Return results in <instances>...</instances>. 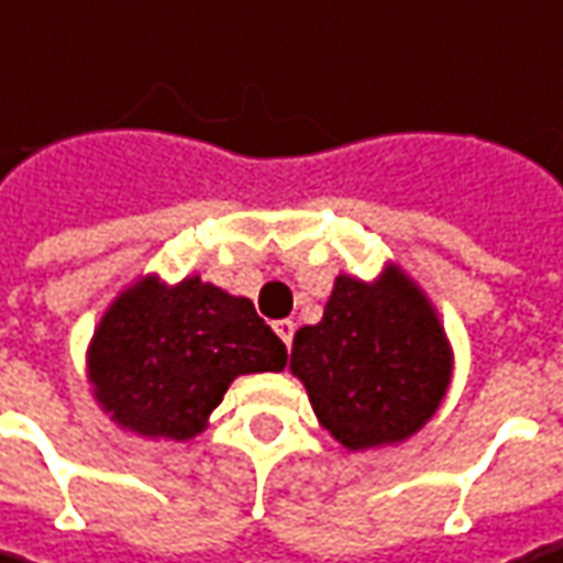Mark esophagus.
Instances as JSON below:
<instances>
[{"label":"esophagus","instance_id":"obj_1","mask_svg":"<svg viewBox=\"0 0 563 563\" xmlns=\"http://www.w3.org/2000/svg\"><path fill=\"white\" fill-rule=\"evenodd\" d=\"M273 328H275V333L282 336V343L290 349V340H294V328H297V324H294L290 319H282V321H275Z\"/></svg>","mask_w":563,"mask_h":563}]
</instances>
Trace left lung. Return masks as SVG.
I'll return each mask as SVG.
<instances>
[{"mask_svg":"<svg viewBox=\"0 0 563 563\" xmlns=\"http://www.w3.org/2000/svg\"><path fill=\"white\" fill-rule=\"evenodd\" d=\"M290 374L346 451L401 444L448 395L453 349L435 306L401 269L336 275L319 324L294 333Z\"/></svg>","mask_w":563,"mask_h":563,"instance_id":"left-lung-1","label":"left lung"}]
</instances>
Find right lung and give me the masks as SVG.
Wrapping results in <instances>:
<instances>
[{"label":"right lung","instance_id":"obj_1","mask_svg":"<svg viewBox=\"0 0 563 563\" xmlns=\"http://www.w3.org/2000/svg\"><path fill=\"white\" fill-rule=\"evenodd\" d=\"M288 349L254 312L199 275L128 285L88 343L91 395L115 426L141 438L189 441L242 374L282 371Z\"/></svg>","mask_w":563,"mask_h":563}]
</instances>
